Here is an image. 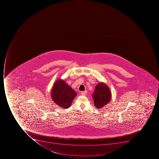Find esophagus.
I'll return each mask as SVG.
<instances>
[{"instance_id":"34e87169","label":"esophagus","mask_w":159,"mask_h":159,"mask_svg":"<svg viewBox=\"0 0 159 159\" xmlns=\"http://www.w3.org/2000/svg\"><path fill=\"white\" fill-rule=\"evenodd\" d=\"M88 91H86V90H85V91H81V94H83V95H85V94H86Z\"/></svg>"}]
</instances>
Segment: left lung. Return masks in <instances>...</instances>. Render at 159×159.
I'll use <instances>...</instances> for the list:
<instances>
[{
  "label": "left lung",
  "mask_w": 159,
  "mask_h": 159,
  "mask_svg": "<svg viewBox=\"0 0 159 159\" xmlns=\"http://www.w3.org/2000/svg\"><path fill=\"white\" fill-rule=\"evenodd\" d=\"M111 92L107 84L99 83L95 86V91L93 94L94 104L96 108H101L109 102L111 99Z\"/></svg>",
  "instance_id": "obj_1"
}]
</instances>
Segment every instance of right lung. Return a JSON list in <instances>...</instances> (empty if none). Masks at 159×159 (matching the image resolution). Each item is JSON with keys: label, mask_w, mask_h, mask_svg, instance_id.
<instances>
[{"label": "right lung", "mask_w": 159, "mask_h": 159, "mask_svg": "<svg viewBox=\"0 0 159 159\" xmlns=\"http://www.w3.org/2000/svg\"><path fill=\"white\" fill-rule=\"evenodd\" d=\"M76 95V92L61 79L56 81L52 89L51 96L54 103L64 109L71 106Z\"/></svg>", "instance_id": "add662e5"}]
</instances>
